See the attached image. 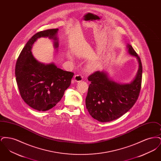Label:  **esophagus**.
Wrapping results in <instances>:
<instances>
[{
  "label": "esophagus",
  "mask_w": 161,
  "mask_h": 161,
  "mask_svg": "<svg viewBox=\"0 0 161 161\" xmlns=\"http://www.w3.org/2000/svg\"><path fill=\"white\" fill-rule=\"evenodd\" d=\"M74 80L75 82H80L83 80V77L81 75H76L74 76Z\"/></svg>",
  "instance_id": "esophagus-1"
}]
</instances>
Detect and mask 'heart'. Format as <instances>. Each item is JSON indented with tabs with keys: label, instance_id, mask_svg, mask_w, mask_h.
I'll return each mask as SVG.
<instances>
[{
	"label": "heart",
	"instance_id": "heart-1",
	"mask_svg": "<svg viewBox=\"0 0 161 161\" xmlns=\"http://www.w3.org/2000/svg\"><path fill=\"white\" fill-rule=\"evenodd\" d=\"M68 58H71V57L70 56V55H68Z\"/></svg>",
	"mask_w": 161,
	"mask_h": 161
}]
</instances>
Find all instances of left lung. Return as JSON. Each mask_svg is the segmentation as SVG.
<instances>
[{"mask_svg": "<svg viewBox=\"0 0 161 161\" xmlns=\"http://www.w3.org/2000/svg\"><path fill=\"white\" fill-rule=\"evenodd\" d=\"M127 48L129 54L136 57L139 63L136 75L129 83L115 82L105 71H97L88 77L91 84L86 106L92 117L100 122H110L119 118L138 100L141 87L142 63L133 47L128 44Z\"/></svg>", "mask_w": 161, "mask_h": 161, "instance_id": "left-lung-1", "label": "left lung"}]
</instances>
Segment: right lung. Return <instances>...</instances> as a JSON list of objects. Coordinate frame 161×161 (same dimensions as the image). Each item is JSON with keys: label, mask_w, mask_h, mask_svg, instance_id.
<instances>
[{"label": "right lung", "mask_w": 161, "mask_h": 161, "mask_svg": "<svg viewBox=\"0 0 161 161\" xmlns=\"http://www.w3.org/2000/svg\"><path fill=\"white\" fill-rule=\"evenodd\" d=\"M58 29H50L36 33L26 43L16 62L15 75L19 92L23 101L38 111H46L61 100L69 87L74 73L58 68L54 64L37 61L31 53L38 38L48 37L58 47Z\"/></svg>", "instance_id": "obj_1"}]
</instances>
